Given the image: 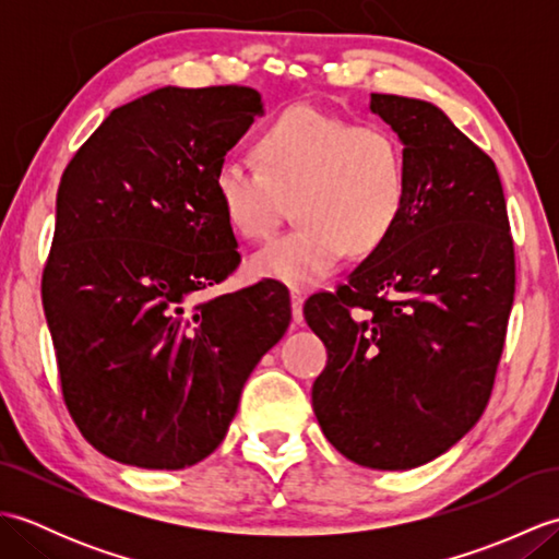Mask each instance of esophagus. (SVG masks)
<instances>
[{"mask_svg": "<svg viewBox=\"0 0 559 559\" xmlns=\"http://www.w3.org/2000/svg\"><path fill=\"white\" fill-rule=\"evenodd\" d=\"M290 305H293V322H302V305H305V293L298 288H290Z\"/></svg>", "mask_w": 559, "mask_h": 559, "instance_id": "esophagus-1", "label": "esophagus"}]
</instances>
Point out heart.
<instances>
[{"instance_id":"obj_1","label":"heart","mask_w":559,"mask_h":559,"mask_svg":"<svg viewBox=\"0 0 559 559\" xmlns=\"http://www.w3.org/2000/svg\"><path fill=\"white\" fill-rule=\"evenodd\" d=\"M259 168L225 158L211 185L228 228L261 240L293 199V230L273 237L249 259L257 278L314 288L348 252L382 249L403 216L408 170L396 136L312 108H290L254 141Z\"/></svg>"}]
</instances>
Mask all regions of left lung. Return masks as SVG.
<instances>
[{"mask_svg": "<svg viewBox=\"0 0 559 559\" xmlns=\"http://www.w3.org/2000/svg\"><path fill=\"white\" fill-rule=\"evenodd\" d=\"M408 170L399 228L305 319L329 360L312 408L343 456L406 471L488 406L514 302V240L492 158L432 103L372 93Z\"/></svg>", "mask_w": 559, "mask_h": 559, "instance_id": "left-lung-1", "label": "left lung"}]
</instances>
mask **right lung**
<instances>
[{
	"mask_svg": "<svg viewBox=\"0 0 559 559\" xmlns=\"http://www.w3.org/2000/svg\"><path fill=\"white\" fill-rule=\"evenodd\" d=\"M261 112L247 86L151 91L105 117L59 182L43 271L59 384L86 442L127 466L206 459L290 324L276 281L197 298L240 266L211 177Z\"/></svg>",
	"mask_w": 559,
	"mask_h": 559,
	"instance_id": "obj_1",
	"label": "right lung"
}]
</instances>
